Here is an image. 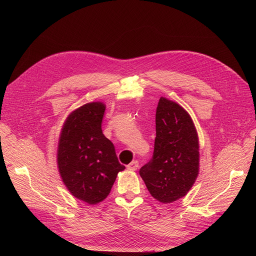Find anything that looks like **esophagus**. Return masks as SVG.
<instances>
[{
	"label": "esophagus",
	"instance_id": "34e87169",
	"mask_svg": "<svg viewBox=\"0 0 256 256\" xmlns=\"http://www.w3.org/2000/svg\"><path fill=\"white\" fill-rule=\"evenodd\" d=\"M138 167V162L136 160L130 162V163L128 165V169H130V170H136Z\"/></svg>",
	"mask_w": 256,
	"mask_h": 256
}]
</instances>
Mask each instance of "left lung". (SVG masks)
<instances>
[{"instance_id": "8db88e82", "label": "left lung", "mask_w": 256, "mask_h": 256, "mask_svg": "<svg viewBox=\"0 0 256 256\" xmlns=\"http://www.w3.org/2000/svg\"><path fill=\"white\" fill-rule=\"evenodd\" d=\"M198 138L190 114L161 97L156 109L153 156L140 169L152 196L164 204L184 196L198 177Z\"/></svg>"}]
</instances>
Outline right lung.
Returning a JSON list of instances; mask_svg holds the SVG:
<instances>
[{
	"label": "right lung",
	"instance_id": "add662e5",
	"mask_svg": "<svg viewBox=\"0 0 256 256\" xmlns=\"http://www.w3.org/2000/svg\"><path fill=\"white\" fill-rule=\"evenodd\" d=\"M105 105L87 103L66 118L62 130L58 165L64 184L75 198L95 204L112 190L118 173L126 167L114 144L102 132Z\"/></svg>",
	"mask_w": 256,
	"mask_h": 256
}]
</instances>
